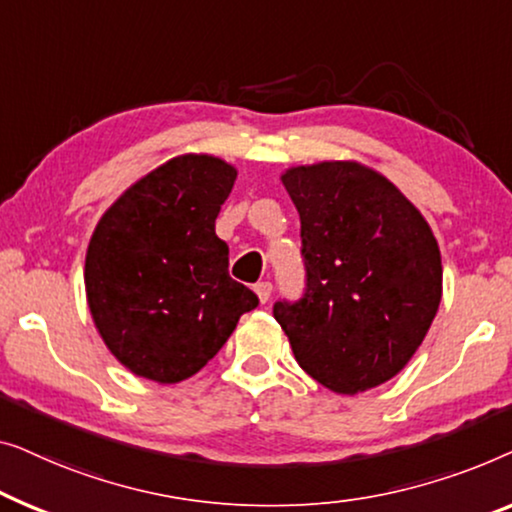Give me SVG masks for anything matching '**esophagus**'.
<instances>
[{
	"label": "esophagus",
	"instance_id": "1",
	"mask_svg": "<svg viewBox=\"0 0 512 512\" xmlns=\"http://www.w3.org/2000/svg\"><path fill=\"white\" fill-rule=\"evenodd\" d=\"M271 292H273V285L269 283V280H264V283L255 285V294L259 297V301H262V304H266V301L271 299Z\"/></svg>",
	"mask_w": 512,
	"mask_h": 512
}]
</instances>
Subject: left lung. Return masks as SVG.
<instances>
[{
    "label": "left lung",
    "instance_id": "obj_1",
    "mask_svg": "<svg viewBox=\"0 0 512 512\" xmlns=\"http://www.w3.org/2000/svg\"><path fill=\"white\" fill-rule=\"evenodd\" d=\"M301 220L306 285L273 304L308 376L338 394L376 387L420 348L441 304L443 266L427 220L357 162L283 176Z\"/></svg>",
    "mask_w": 512,
    "mask_h": 512
}]
</instances>
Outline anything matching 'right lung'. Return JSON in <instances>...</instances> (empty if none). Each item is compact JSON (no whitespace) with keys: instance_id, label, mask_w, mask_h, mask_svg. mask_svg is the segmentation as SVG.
Here are the masks:
<instances>
[{"instance_id":"1","label":"right lung","mask_w":512,"mask_h":512,"mask_svg":"<svg viewBox=\"0 0 512 512\" xmlns=\"http://www.w3.org/2000/svg\"><path fill=\"white\" fill-rule=\"evenodd\" d=\"M234 181L218 157H174L99 220L85 257L90 313L136 376H194L257 308V294L229 276V248L215 234Z\"/></svg>"}]
</instances>
